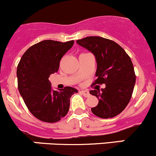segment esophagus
<instances>
[{
  "label": "esophagus",
  "mask_w": 156,
  "mask_h": 156,
  "mask_svg": "<svg viewBox=\"0 0 156 156\" xmlns=\"http://www.w3.org/2000/svg\"><path fill=\"white\" fill-rule=\"evenodd\" d=\"M81 94H82L83 95H84L85 97H89V96H90L89 91H87V90H81Z\"/></svg>",
  "instance_id": "34e87169"
}]
</instances>
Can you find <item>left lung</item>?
<instances>
[{
	"label": "left lung",
	"instance_id": "8db88e82",
	"mask_svg": "<svg viewBox=\"0 0 156 156\" xmlns=\"http://www.w3.org/2000/svg\"><path fill=\"white\" fill-rule=\"evenodd\" d=\"M77 44L92 52L97 59V79L92 85L106 84L104 89L92 90L90 94L99 99L91 108L95 115L109 119L120 114L131 99L136 75L130 56L113 41L90 36L77 41Z\"/></svg>",
	"mask_w": 156,
	"mask_h": 156
}]
</instances>
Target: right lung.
<instances>
[{"instance_id":"add662e5","label":"right lung","mask_w":156,"mask_h":156,"mask_svg":"<svg viewBox=\"0 0 156 156\" xmlns=\"http://www.w3.org/2000/svg\"><path fill=\"white\" fill-rule=\"evenodd\" d=\"M67 42L45 40L28 49L17 66L18 89L28 109L39 120L57 122L65 117L70 106V98L76 89L65 87L52 90L49 77L57 72L59 62L73 46Z\"/></svg>"}]
</instances>
